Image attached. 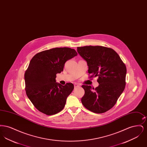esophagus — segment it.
<instances>
[{
    "mask_svg": "<svg viewBox=\"0 0 147 147\" xmlns=\"http://www.w3.org/2000/svg\"><path fill=\"white\" fill-rule=\"evenodd\" d=\"M74 88H76L77 87H79L80 86L78 83H75V84H74Z\"/></svg>",
    "mask_w": 147,
    "mask_h": 147,
    "instance_id": "34e87169",
    "label": "esophagus"
}]
</instances>
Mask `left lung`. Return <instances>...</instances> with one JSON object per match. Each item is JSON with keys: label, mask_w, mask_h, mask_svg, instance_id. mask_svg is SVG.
<instances>
[{"label": "left lung", "mask_w": 147, "mask_h": 147, "mask_svg": "<svg viewBox=\"0 0 147 147\" xmlns=\"http://www.w3.org/2000/svg\"><path fill=\"white\" fill-rule=\"evenodd\" d=\"M78 53L86 61L89 78L98 77L96 88L83 85L82 98L84 107L91 112L102 113L116 104L125 88L127 69L113 49L100 46L77 47Z\"/></svg>", "instance_id": "1"}]
</instances>
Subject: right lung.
<instances>
[{
	"mask_svg": "<svg viewBox=\"0 0 147 147\" xmlns=\"http://www.w3.org/2000/svg\"><path fill=\"white\" fill-rule=\"evenodd\" d=\"M77 55L75 49L61 47L43 51L32 57L24 75L25 91L39 111L53 115L63 110L74 85L56 83V74L63 71L66 61Z\"/></svg>",
	"mask_w": 147,
	"mask_h": 147,
	"instance_id": "add662e5",
	"label": "right lung"
}]
</instances>
